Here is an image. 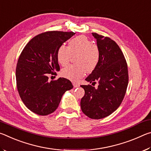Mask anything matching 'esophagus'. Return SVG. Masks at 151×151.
I'll return each instance as SVG.
<instances>
[{"mask_svg": "<svg viewBox=\"0 0 151 151\" xmlns=\"http://www.w3.org/2000/svg\"><path fill=\"white\" fill-rule=\"evenodd\" d=\"M73 86H74V87H75V88H77V87H78V86H79V85H78V84H77V83H73Z\"/></svg>", "mask_w": 151, "mask_h": 151, "instance_id": "34e87169", "label": "esophagus"}]
</instances>
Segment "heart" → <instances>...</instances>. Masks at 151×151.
I'll return each instance as SVG.
<instances>
[{"label": "heart", "instance_id": "obj_1", "mask_svg": "<svg viewBox=\"0 0 151 151\" xmlns=\"http://www.w3.org/2000/svg\"><path fill=\"white\" fill-rule=\"evenodd\" d=\"M72 55L76 65H68L61 71V75L66 78L77 81L86 72H92L96 67L99 60V51L92 41L85 36H78L69 41L68 47L60 45L57 50V60L65 66Z\"/></svg>", "mask_w": 151, "mask_h": 151}]
</instances>
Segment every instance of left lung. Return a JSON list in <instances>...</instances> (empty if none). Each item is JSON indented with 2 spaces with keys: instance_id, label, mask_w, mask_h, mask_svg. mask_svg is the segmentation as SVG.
Wrapping results in <instances>:
<instances>
[{
  "instance_id": "1",
  "label": "left lung",
  "mask_w": 151,
  "mask_h": 151,
  "mask_svg": "<svg viewBox=\"0 0 151 151\" xmlns=\"http://www.w3.org/2000/svg\"><path fill=\"white\" fill-rule=\"evenodd\" d=\"M99 51L96 67L85 80L99 82L95 88L90 85H81L85 95L81 99L83 113L93 119L108 116L119 108L123 100L129 82L127 64L118 45L109 37L93 33ZM92 83V85H93Z\"/></svg>"
}]
</instances>
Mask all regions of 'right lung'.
Returning <instances> with one entry per match:
<instances>
[{
    "mask_svg": "<svg viewBox=\"0 0 151 151\" xmlns=\"http://www.w3.org/2000/svg\"><path fill=\"white\" fill-rule=\"evenodd\" d=\"M73 32L50 31L38 35L22 50L16 68L17 89L28 109L39 115H48L58 108L71 82L60 77L48 81V75L60 70L57 50L75 35Z\"/></svg>",
    "mask_w": 151,
    "mask_h": 151,
    "instance_id": "obj_1",
    "label": "right lung"
}]
</instances>
